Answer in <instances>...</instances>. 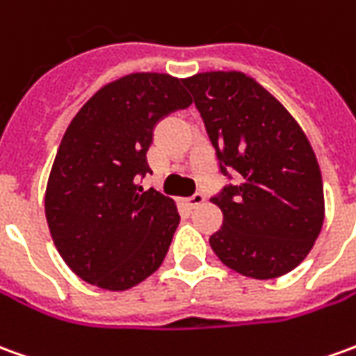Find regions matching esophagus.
<instances>
[{
  "label": "esophagus",
  "instance_id": "1",
  "mask_svg": "<svg viewBox=\"0 0 356 356\" xmlns=\"http://www.w3.org/2000/svg\"><path fill=\"white\" fill-rule=\"evenodd\" d=\"M206 200V196H204V193H200V191H196L195 195L188 196L186 198V204H188V208H196V206H200V204Z\"/></svg>",
  "mask_w": 356,
  "mask_h": 356
}]
</instances>
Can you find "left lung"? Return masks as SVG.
I'll return each mask as SVG.
<instances>
[{
	"label": "left lung",
	"instance_id": "1",
	"mask_svg": "<svg viewBox=\"0 0 356 356\" xmlns=\"http://www.w3.org/2000/svg\"><path fill=\"white\" fill-rule=\"evenodd\" d=\"M216 148L223 223L210 247L231 270L272 280L307 258L324 223V185L299 123L272 94L237 71L183 79ZM231 172L238 181L231 184Z\"/></svg>",
	"mask_w": 356,
	"mask_h": 356
}]
</instances>
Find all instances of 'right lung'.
Listing matches in <instances>:
<instances>
[{
  "label": "right lung",
  "mask_w": 356,
  "mask_h": 356,
  "mask_svg": "<svg viewBox=\"0 0 356 356\" xmlns=\"http://www.w3.org/2000/svg\"><path fill=\"white\" fill-rule=\"evenodd\" d=\"M193 104L183 81L127 74L106 84L67 127L46 188V220L65 264L102 289L125 291L165 258L175 202L138 179L161 119Z\"/></svg>",
  "instance_id": "add662e5"
}]
</instances>
